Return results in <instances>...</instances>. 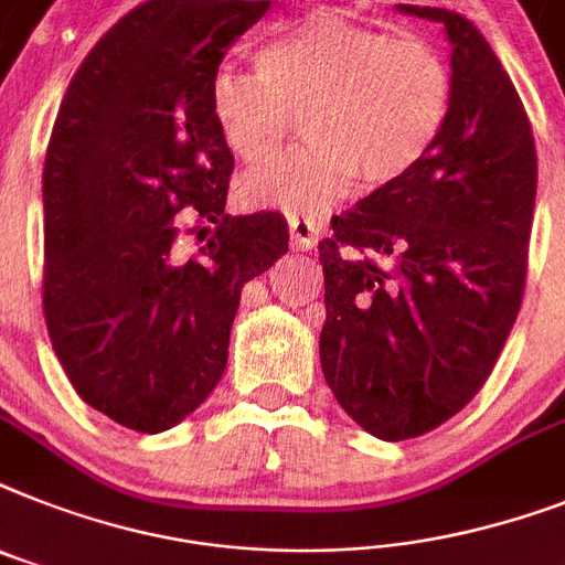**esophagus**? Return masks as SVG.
<instances>
[{
    "label": "esophagus",
    "instance_id": "esophagus-1",
    "mask_svg": "<svg viewBox=\"0 0 565 565\" xmlns=\"http://www.w3.org/2000/svg\"><path fill=\"white\" fill-rule=\"evenodd\" d=\"M322 235V226L310 217H290V241L296 249H313Z\"/></svg>",
    "mask_w": 565,
    "mask_h": 565
}]
</instances>
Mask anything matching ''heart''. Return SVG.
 I'll return each mask as SVG.
<instances>
[{"instance_id": "heart-1", "label": "heart", "mask_w": 565, "mask_h": 565, "mask_svg": "<svg viewBox=\"0 0 565 565\" xmlns=\"http://www.w3.org/2000/svg\"><path fill=\"white\" fill-rule=\"evenodd\" d=\"M258 72L220 66L209 107L228 150L267 162L296 116L307 141L241 182L255 209L319 214L354 179L380 191L412 173L441 136L452 109V68L424 40L319 11L292 22L258 54Z\"/></svg>"}]
</instances>
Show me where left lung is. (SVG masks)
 Here are the masks:
<instances>
[{"instance_id": "8db88e82", "label": "left lung", "mask_w": 565, "mask_h": 565, "mask_svg": "<svg viewBox=\"0 0 565 565\" xmlns=\"http://www.w3.org/2000/svg\"><path fill=\"white\" fill-rule=\"evenodd\" d=\"M397 11L447 31L452 109L424 162L319 243L324 380L383 441L429 433L484 386L520 313L536 196L529 116L488 40L447 8Z\"/></svg>"}]
</instances>
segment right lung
<instances>
[{"mask_svg":"<svg viewBox=\"0 0 565 565\" xmlns=\"http://www.w3.org/2000/svg\"><path fill=\"white\" fill-rule=\"evenodd\" d=\"M267 11L269 0L139 4L86 54L54 121L45 324L75 392L136 433L171 429L214 392L243 284L287 252L281 214H226L235 156L209 107L226 49ZM185 216L196 253L178 243Z\"/></svg>","mask_w":565,"mask_h":565,"instance_id":"right-lung-1","label":"right lung"}]
</instances>
